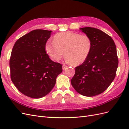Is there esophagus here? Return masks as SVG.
<instances>
[{"mask_svg": "<svg viewBox=\"0 0 129 129\" xmlns=\"http://www.w3.org/2000/svg\"><path fill=\"white\" fill-rule=\"evenodd\" d=\"M67 68V66H66V65H63V66H62V69H63V70H65Z\"/></svg>", "mask_w": 129, "mask_h": 129, "instance_id": "1", "label": "esophagus"}]
</instances>
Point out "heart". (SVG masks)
<instances>
[{"mask_svg":"<svg viewBox=\"0 0 129 129\" xmlns=\"http://www.w3.org/2000/svg\"><path fill=\"white\" fill-rule=\"evenodd\" d=\"M92 47V40L88 35L64 32L56 34L53 41L47 42L45 50L54 61H59L64 53L66 62L79 65L87 60Z\"/></svg>","mask_w":129,"mask_h":129,"instance_id":"heart-1","label":"heart"}]
</instances>
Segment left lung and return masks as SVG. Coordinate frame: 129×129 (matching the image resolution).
Wrapping results in <instances>:
<instances>
[{"mask_svg":"<svg viewBox=\"0 0 129 129\" xmlns=\"http://www.w3.org/2000/svg\"><path fill=\"white\" fill-rule=\"evenodd\" d=\"M80 30L90 37L92 47L87 60L75 68L71 83L81 95L92 97L104 92L114 81L118 58L111 37L92 27H83Z\"/></svg>","mask_w":129,"mask_h":129,"instance_id":"obj_1","label":"left lung"}]
</instances>
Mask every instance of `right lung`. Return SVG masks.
<instances>
[{"mask_svg": "<svg viewBox=\"0 0 129 129\" xmlns=\"http://www.w3.org/2000/svg\"><path fill=\"white\" fill-rule=\"evenodd\" d=\"M51 30L35 29L15 42L10 59L11 79L18 90L33 99L49 93L62 72V64L50 60L45 46Z\"/></svg>", "mask_w": 129, "mask_h": 129, "instance_id": "obj_1", "label": "right lung"}]
</instances>
